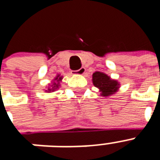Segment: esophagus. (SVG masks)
<instances>
[{
	"label": "esophagus",
	"mask_w": 160,
	"mask_h": 160,
	"mask_svg": "<svg viewBox=\"0 0 160 160\" xmlns=\"http://www.w3.org/2000/svg\"><path fill=\"white\" fill-rule=\"evenodd\" d=\"M85 72H86V68H81L77 70V71H73V73L78 74V75H83L85 73Z\"/></svg>",
	"instance_id": "obj_1"
}]
</instances>
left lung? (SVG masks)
Segmentation results:
<instances>
[{
    "label": "left lung",
    "mask_w": 160,
    "mask_h": 160,
    "mask_svg": "<svg viewBox=\"0 0 160 160\" xmlns=\"http://www.w3.org/2000/svg\"><path fill=\"white\" fill-rule=\"evenodd\" d=\"M92 83L99 89L101 96L108 98L118 91L120 83L117 80L112 79L102 72H95L92 74Z\"/></svg>",
    "instance_id": "left-lung-1"
}]
</instances>
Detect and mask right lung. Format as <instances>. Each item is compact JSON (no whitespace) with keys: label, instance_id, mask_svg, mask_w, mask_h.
I'll list each match as a JSON object with an SVG mask.
<instances>
[{"label":"right lung","instance_id":"add662e5","mask_svg":"<svg viewBox=\"0 0 160 160\" xmlns=\"http://www.w3.org/2000/svg\"><path fill=\"white\" fill-rule=\"evenodd\" d=\"M62 80V76H61V74H58L56 78L52 80V83L49 84V86L48 87V89L46 90L47 92H55L56 90H58L59 88V87L61 86L60 82Z\"/></svg>","mask_w":160,"mask_h":160}]
</instances>
